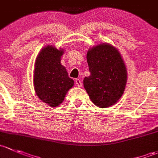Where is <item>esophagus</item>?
Here are the masks:
<instances>
[{"label":"esophagus","mask_w":158,"mask_h":158,"mask_svg":"<svg viewBox=\"0 0 158 158\" xmlns=\"http://www.w3.org/2000/svg\"><path fill=\"white\" fill-rule=\"evenodd\" d=\"M75 84L79 87H82V83H81V81L80 79H75Z\"/></svg>","instance_id":"34e87169"}]
</instances>
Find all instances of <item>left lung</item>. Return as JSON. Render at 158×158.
Masks as SVG:
<instances>
[{"mask_svg": "<svg viewBox=\"0 0 158 158\" xmlns=\"http://www.w3.org/2000/svg\"><path fill=\"white\" fill-rule=\"evenodd\" d=\"M90 75L84 87L90 100L100 108L114 105L121 98L127 82V70L118 49L108 43L92 47L87 54Z\"/></svg>", "mask_w": 158, "mask_h": 158, "instance_id": "obj_1", "label": "left lung"}]
</instances>
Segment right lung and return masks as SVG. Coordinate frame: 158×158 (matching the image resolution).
Returning a JSON list of instances; mask_svg holds the SVG:
<instances>
[{
    "label": "right lung",
    "instance_id": "right-lung-1",
    "mask_svg": "<svg viewBox=\"0 0 158 158\" xmlns=\"http://www.w3.org/2000/svg\"><path fill=\"white\" fill-rule=\"evenodd\" d=\"M63 49L52 45L43 48L37 56L34 69L33 84L36 95L49 106L60 105L68 91L74 85L66 68L61 64Z\"/></svg>",
    "mask_w": 158,
    "mask_h": 158
}]
</instances>
